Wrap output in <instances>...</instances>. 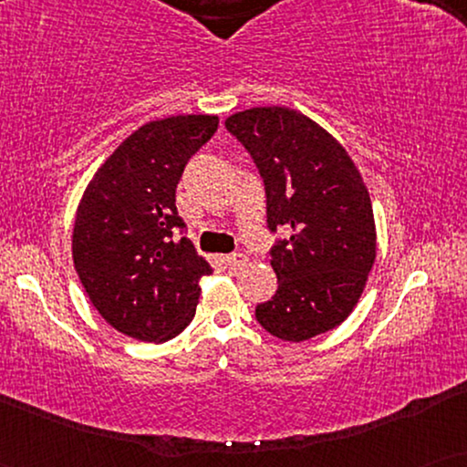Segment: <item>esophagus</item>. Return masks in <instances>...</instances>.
<instances>
[{"instance_id": "esophagus-1", "label": "esophagus", "mask_w": 467, "mask_h": 467, "mask_svg": "<svg viewBox=\"0 0 467 467\" xmlns=\"http://www.w3.org/2000/svg\"><path fill=\"white\" fill-rule=\"evenodd\" d=\"M225 261H227V265L232 267V270H238V267L248 264V257L244 253H234V254H227Z\"/></svg>"}]
</instances>
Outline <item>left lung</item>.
Here are the masks:
<instances>
[{"label":"left lung","mask_w":467,"mask_h":467,"mask_svg":"<svg viewBox=\"0 0 467 467\" xmlns=\"http://www.w3.org/2000/svg\"><path fill=\"white\" fill-rule=\"evenodd\" d=\"M225 127L264 178L267 227L291 232L272 248L278 289L254 317L286 342L337 327L359 302L376 259L372 200L359 170L329 131L293 108H248Z\"/></svg>","instance_id":"8db88e82"}]
</instances>
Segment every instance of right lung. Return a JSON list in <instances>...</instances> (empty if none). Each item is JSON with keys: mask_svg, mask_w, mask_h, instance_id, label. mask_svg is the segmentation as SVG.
<instances>
[{"mask_svg": "<svg viewBox=\"0 0 467 467\" xmlns=\"http://www.w3.org/2000/svg\"><path fill=\"white\" fill-rule=\"evenodd\" d=\"M219 127L214 114L150 120L99 165L76 210L72 257L95 310L120 334L168 342L193 321L213 267L176 210L184 165Z\"/></svg>", "mask_w": 467, "mask_h": 467, "instance_id": "1", "label": "right lung"}]
</instances>
